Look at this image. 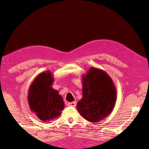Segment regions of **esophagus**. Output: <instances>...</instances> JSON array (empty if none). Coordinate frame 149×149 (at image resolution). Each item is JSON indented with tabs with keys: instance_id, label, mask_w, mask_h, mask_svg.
Masks as SVG:
<instances>
[{
	"instance_id": "1",
	"label": "esophagus",
	"mask_w": 149,
	"mask_h": 149,
	"mask_svg": "<svg viewBox=\"0 0 149 149\" xmlns=\"http://www.w3.org/2000/svg\"><path fill=\"white\" fill-rule=\"evenodd\" d=\"M68 106L69 107H75L76 106V102L75 101H73L71 102H68Z\"/></svg>"
}]
</instances>
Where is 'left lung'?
<instances>
[{
	"mask_svg": "<svg viewBox=\"0 0 149 149\" xmlns=\"http://www.w3.org/2000/svg\"><path fill=\"white\" fill-rule=\"evenodd\" d=\"M83 98L77 108L84 118L98 122L110 114L116 100V88L107 72L91 67L82 76Z\"/></svg>",
	"mask_w": 149,
	"mask_h": 149,
	"instance_id": "obj_1",
	"label": "left lung"
}]
</instances>
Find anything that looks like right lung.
I'll return each instance as SVG.
<instances>
[{
    "label": "right lung",
    "instance_id": "1",
    "mask_svg": "<svg viewBox=\"0 0 149 149\" xmlns=\"http://www.w3.org/2000/svg\"><path fill=\"white\" fill-rule=\"evenodd\" d=\"M54 78L50 71L39 74L30 85L27 99L32 112L42 122H49L59 116L64 108L61 95L52 85Z\"/></svg>",
    "mask_w": 149,
    "mask_h": 149
}]
</instances>
